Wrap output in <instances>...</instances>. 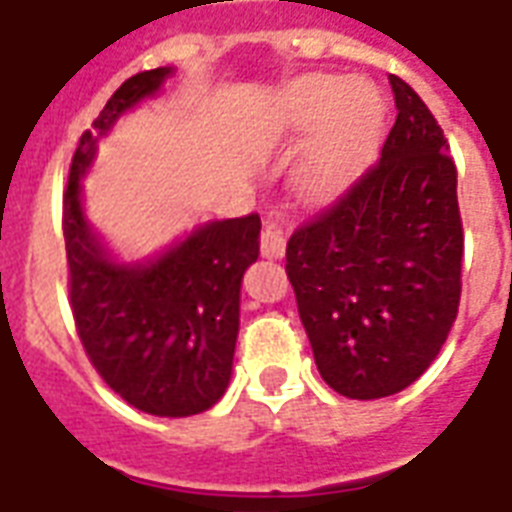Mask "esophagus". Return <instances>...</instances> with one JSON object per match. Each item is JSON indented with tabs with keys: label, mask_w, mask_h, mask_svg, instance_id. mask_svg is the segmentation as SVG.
<instances>
[{
	"label": "esophagus",
	"mask_w": 512,
	"mask_h": 512,
	"mask_svg": "<svg viewBox=\"0 0 512 512\" xmlns=\"http://www.w3.org/2000/svg\"><path fill=\"white\" fill-rule=\"evenodd\" d=\"M287 246V233L285 225L279 219L268 217L266 225H263V233H260V252L266 257H282Z\"/></svg>",
	"instance_id": "34e87169"
}]
</instances>
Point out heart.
Masks as SVG:
<instances>
[{
    "label": "heart",
    "instance_id": "b5f03b06",
    "mask_svg": "<svg viewBox=\"0 0 512 512\" xmlns=\"http://www.w3.org/2000/svg\"><path fill=\"white\" fill-rule=\"evenodd\" d=\"M385 124V100L369 81L306 73L276 92L268 130L301 138L290 184L306 200H328L350 184L372 157Z\"/></svg>",
    "mask_w": 512,
    "mask_h": 512
}]
</instances>
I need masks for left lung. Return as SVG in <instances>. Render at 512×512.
I'll return each instance as SVG.
<instances>
[{
    "mask_svg": "<svg viewBox=\"0 0 512 512\" xmlns=\"http://www.w3.org/2000/svg\"><path fill=\"white\" fill-rule=\"evenodd\" d=\"M380 160L287 241L314 363L347 399L404 391L439 355L461 298L456 165L426 102L391 75Z\"/></svg>",
    "mask_w": 512,
    "mask_h": 512,
    "instance_id": "8db88e82",
    "label": "left lung"
}]
</instances>
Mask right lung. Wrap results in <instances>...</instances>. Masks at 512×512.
Instances as JSON below:
<instances>
[{"label": "right lung", "instance_id": "obj_1", "mask_svg": "<svg viewBox=\"0 0 512 512\" xmlns=\"http://www.w3.org/2000/svg\"><path fill=\"white\" fill-rule=\"evenodd\" d=\"M170 67L127 78L78 140L62 230L75 328L92 366L121 399L160 418H187L225 393L238 336L241 276L260 255V217L217 219L149 263H116L81 208V176L97 138L160 92Z\"/></svg>", "mask_w": 512, "mask_h": 512}]
</instances>
